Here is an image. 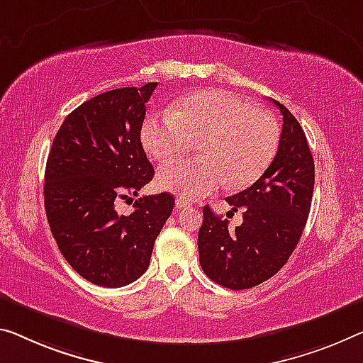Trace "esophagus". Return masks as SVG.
<instances>
[{
  "mask_svg": "<svg viewBox=\"0 0 363 363\" xmlns=\"http://www.w3.org/2000/svg\"><path fill=\"white\" fill-rule=\"evenodd\" d=\"M175 206H177V209L180 211V209H188V208H191V203H189V201H186V199H183V198H177V201H175Z\"/></svg>",
  "mask_w": 363,
  "mask_h": 363,
  "instance_id": "1",
  "label": "esophagus"
}]
</instances>
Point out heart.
Listing matches in <instances>:
<instances>
[{
  "label": "heart",
  "mask_w": 363,
  "mask_h": 363,
  "mask_svg": "<svg viewBox=\"0 0 363 363\" xmlns=\"http://www.w3.org/2000/svg\"><path fill=\"white\" fill-rule=\"evenodd\" d=\"M141 141L150 157L172 162L199 143L203 157L164 165L157 185L185 199H199L227 182L247 188L274 160L279 125L274 116L250 100L222 89L182 97L172 111L144 121Z\"/></svg>",
  "instance_id": "obj_1"
}]
</instances>
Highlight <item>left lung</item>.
<instances>
[{
    "label": "left lung",
    "mask_w": 363,
    "mask_h": 363,
    "mask_svg": "<svg viewBox=\"0 0 363 363\" xmlns=\"http://www.w3.org/2000/svg\"><path fill=\"white\" fill-rule=\"evenodd\" d=\"M282 113L277 154L252 186L225 198L232 211L243 209V224L204 206L198 233L199 263L211 281L232 291L252 289L287 263L308 219L315 186V162L297 118L272 99Z\"/></svg>",
    "instance_id": "8db88e82"
}]
</instances>
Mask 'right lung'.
I'll use <instances>...</instances> for the list:
<instances>
[{
  "label": "right lung",
  "mask_w": 363,
  "mask_h": 363,
  "mask_svg": "<svg viewBox=\"0 0 363 363\" xmlns=\"http://www.w3.org/2000/svg\"><path fill=\"white\" fill-rule=\"evenodd\" d=\"M157 82L92 97L66 116L45 169L47 219L61 255L77 274L123 287L146 272L154 242L172 214L169 193L138 196L154 167L141 144L146 102ZM130 200L120 215L116 204Z\"/></svg>",
  "instance_id": "obj_1"
}]
</instances>
